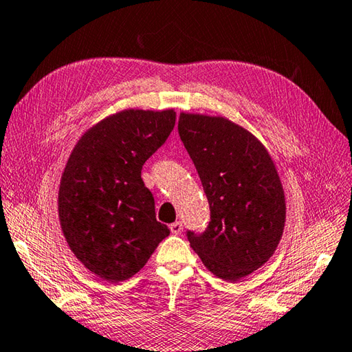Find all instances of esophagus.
Listing matches in <instances>:
<instances>
[{
	"instance_id": "1",
	"label": "esophagus",
	"mask_w": 352,
	"mask_h": 352,
	"mask_svg": "<svg viewBox=\"0 0 352 352\" xmlns=\"http://www.w3.org/2000/svg\"><path fill=\"white\" fill-rule=\"evenodd\" d=\"M169 229H170L172 233H174V235H180V233L183 232V223H182V221L172 223V224L169 226Z\"/></svg>"
}]
</instances>
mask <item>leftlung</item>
<instances>
[{
  "label": "left lung",
  "mask_w": 352,
  "mask_h": 352,
  "mask_svg": "<svg viewBox=\"0 0 352 352\" xmlns=\"http://www.w3.org/2000/svg\"><path fill=\"white\" fill-rule=\"evenodd\" d=\"M178 134L210 208L206 230L186 236L213 274L238 280L267 263L284 232L276 168L256 137L224 117L182 113Z\"/></svg>",
  "instance_id": "8db88e82"
}]
</instances>
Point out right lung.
<instances>
[{
    "label": "right lung",
    "mask_w": 352,
    "mask_h": 352,
    "mask_svg": "<svg viewBox=\"0 0 352 352\" xmlns=\"http://www.w3.org/2000/svg\"><path fill=\"white\" fill-rule=\"evenodd\" d=\"M174 126V109H128L87 131L68 158L59 188L60 227L76 258L102 279L134 276L169 235L157 221L142 168Z\"/></svg>",
    "instance_id": "1"
}]
</instances>
